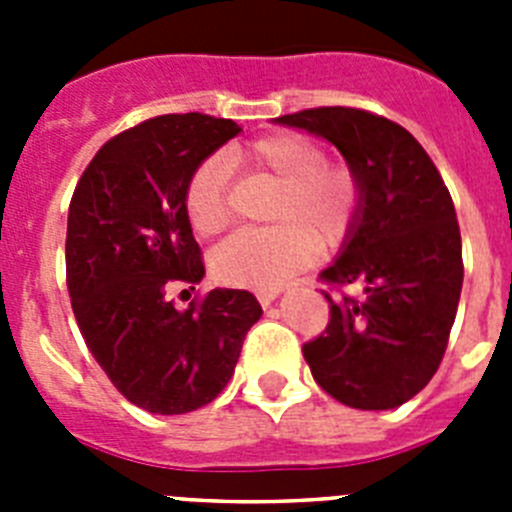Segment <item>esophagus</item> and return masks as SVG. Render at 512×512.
<instances>
[{"label":"esophagus","instance_id":"esophagus-1","mask_svg":"<svg viewBox=\"0 0 512 512\" xmlns=\"http://www.w3.org/2000/svg\"><path fill=\"white\" fill-rule=\"evenodd\" d=\"M279 292H282V287H259L256 289V297H259L261 305H271V302L277 300Z\"/></svg>","mask_w":512,"mask_h":512}]
</instances>
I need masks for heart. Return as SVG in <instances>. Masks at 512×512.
Listing matches in <instances>:
<instances>
[{
	"label": "heart",
	"mask_w": 512,
	"mask_h": 512,
	"mask_svg": "<svg viewBox=\"0 0 512 512\" xmlns=\"http://www.w3.org/2000/svg\"><path fill=\"white\" fill-rule=\"evenodd\" d=\"M235 164L279 184L269 207L274 228L238 230L212 253V274L230 287H277L310 261L315 246L341 243L361 210V182L343 161L325 158L310 135L284 130L230 151ZM184 212L194 233L217 235L233 220L230 166L207 156L184 187Z\"/></svg>",
	"instance_id": "b5f03b06"
}]
</instances>
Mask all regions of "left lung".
I'll return each instance as SVG.
<instances>
[{
  "instance_id": "obj_1",
  "label": "left lung",
  "mask_w": 512,
  "mask_h": 512,
  "mask_svg": "<svg viewBox=\"0 0 512 512\" xmlns=\"http://www.w3.org/2000/svg\"><path fill=\"white\" fill-rule=\"evenodd\" d=\"M289 128L330 140L361 182V210L346 248L320 271L325 333L302 346L315 382L356 410H390L418 395L441 366L459 307L464 261L451 194L408 130L356 107L282 115Z\"/></svg>"
}]
</instances>
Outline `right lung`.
Returning <instances> with one entry per match:
<instances>
[{
	"instance_id": "obj_1",
	"label": "right lung",
	"mask_w": 512,
	"mask_h": 512,
	"mask_svg": "<svg viewBox=\"0 0 512 512\" xmlns=\"http://www.w3.org/2000/svg\"><path fill=\"white\" fill-rule=\"evenodd\" d=\"M238 133L233 120L202 112L143 120L94 153L71 197L66 284L76 323L117 392L148 413L182 415L215 400L261 318L246 289H212L187 310L166 297L205 274L184 212L189 174Z\"/></svg>"
}]
</instances>
